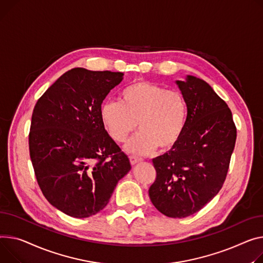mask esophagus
Listing matches in <instances>:
<instances>
[{
  "mask_svg": "<svg viewBox=\"0 0 263 263\" xmlns=\"http://www.w3.org/2000/svg\"><path fill=\"white\" fill-rule=\"evenodd\" d=\"M129 159H130L131 165H135V164H137V163L143 161V159H141V157H137V156H134V155H130Z\"/></svg>",
  "mask_w": 263,
  "mask_h": 263,
  "instance_id": "1",
  "label": "esophagus"
}]
</instances>
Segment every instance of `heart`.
I'll return each mask as SVG.
<instances>
[{
	"mask_svg": "<svg viewBox=\"0 0 263 263\" xmlns=\"http://www.w3.org/2000/svg\"><path fill=\"white\" fill-rule=\"evenodd\" d=\"M100 120L117 143L125 142L138 125L141 129L127 144L132 153L147 154L173 147L187 121V103L180 91L164 85L136 81L120 92L119 101H106L99 110Z\"/></svg>",
	"mask_w": 263,
	"mask_h": 263,
	"instance_id": "b5f03b06",
	"label": "heart"
}]
</instances>
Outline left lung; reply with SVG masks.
<instances>
[{
  "label": "left lung",
  "instance_id": "8db88e82",
  "mask_svg": "<svg viewBox=\"0 0 263 263\" xmlns=\"http://www.w3.org/2000/svg\"><path fill=\"white\" fill-rule=\"evenodd\" d=\"M187 103V121L178 143L152 161L156 171L149 197L169 218L199 212L222 188L235 148L232 111L212 86L188 76L177 81Z\"/></svg>",
  "mask_w": 263,
  "mask_h": 263
}]
</instances>
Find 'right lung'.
<instances>
[{
    "label": "right lung",
    "instance_id": "obj_1",
    "mask_svg": "<svg viewBox=\"0 0 263 263\" xmlns=\"http://www.w3.org/2000/svg\"><path fill=\"white\" fill-rule=\"evenodd\" d=\"M122 75L72 68L33 108L28 145L34 176L45 199L71 217L100 212L131 169L99 115L103 99Z\"/></svg>",
    "mask_w": 263,
    "mask_h": 263
}]
</instances>
